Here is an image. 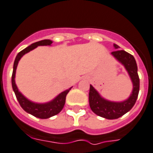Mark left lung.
<instances>
[{
	"instance_id": "1",
	"label": "left lung",
	"mask_w": 153,
	"mask_h": 153,
	"mask_svg": "<svg viewBox=\"0 0 153 153\" xmlns=\"http://www.w3.org/2000/svg\"><path fill=\"white\" fill-rule=\"evenodd\" d=\"M114 46L115 48H120L119 45L115 44ZM111 54L126 68L132 80L134 89L132 94L125 101L111 102L101 97L96 91V89L90 85L89 93L90 108L95 114L108 120H115L128 112L136 103L140 88V79L137 74V66L134 57L130 53H126V51L120 49L114 51Z\"/></svg>"
}]
</instances>
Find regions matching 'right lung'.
Wrapping results in <instances>:
<instances>
[{"label": "right lung", "mask_w": 153, "mask_h": 153, "mask_svg": "<svg viewBox=\"0 0 153 153\" xmlns=\"http://www.w3.org/2000/svg\"><path fill=\"white\" fill-rule=\"evenodd\" d=\"M53 43V42L50 40H42L40 42H35L33 44L30 45L27 48H24L23 50L18 53V55L16 56V59H15L14 65H13V71H12V89L14 90L16 97L18 100L19 103L22 108L25 111L30 113V115H33L39 119H48L49 117H52L53 115H57L58 113L61 111L65 104L66 96L68 94V92L70 91V89H67L65 91L62 92L61 94H59L56 97L50 102L46 103V104H35V103L31 102L29 100H27V98L21 94L17 89V86L15 82V75H16V70L18 65V63L21 57L23 56L24 54L31 51L32 49L35 48L36 47L39 45H50Z\"/></svg>", "instance_id": "1"}]
</instances>
